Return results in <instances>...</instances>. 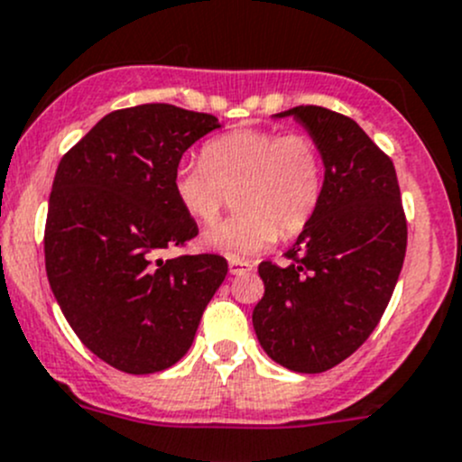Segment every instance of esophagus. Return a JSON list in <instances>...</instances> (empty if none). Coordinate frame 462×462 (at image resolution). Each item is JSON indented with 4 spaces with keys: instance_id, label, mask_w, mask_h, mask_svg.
Returning a JSON list of instances; mask_svg holds the SVG:
<instances>
[{
    "instance_id": "34e87169",
    "label": "esophagus",
    "mask_w": 462,
    "mask_h": 462,
    "mask_svg": "<svg viewBox=\"0 0 462 462\" xmlns=\"http://www.w3.org/2000/svg\"><path fill=\"white\" fill-rule=\"evenodd\" d=\"M254 265L250 261H241V259H230V273L232 274H248L253 273Z\"/></svg>"
}]
</instances>
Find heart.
<instances>
[{"mask_svg": "<svg viewBox=\"0 0 462 462\" xmlns=\"http://www.w3.org/2000/svg\"><path fill=\"white\" fill-rule=\"evenodd\" d=\"M324 153L309 134L241 129L203 144L201 161L180 162L174 197L183 212L209 226L235 192L236 217L205 230V250L250 257L283 236L300 235L324 197Z\"/></svg>", "mask_w": 462, "mask_h": 462, "instance_id": "obj_1", "label": "heart"}]
</instances>
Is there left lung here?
Segmentation results:
<instances>
[{"instance_id": "left-lung-1", "label": "left lung", "mask_w": 462, "mask_h": 462, "mask_svg": "<svg viewBox=\"0 0 462 462\" xmlns=\"http://www.w3.org/2000/svg\"><path fill=\"white\" fill-rule=\"evenodd\" d=\"M295 116L324 153V197L286 253L261 261L259 344L277 365L321 374L366 342L389 304L407 253V218L391 158L348 116L306 105Z\"/></svg>"}]
</instances>
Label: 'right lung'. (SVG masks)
I'll use <instances>...</instances> for the list:
<instances>
[{"instance_id":"add662e5","label":"right lung","mask_w":462,"mask_h":462,"mask_svg":"<svg viewBox=\"0 0 462 462\" xmlns=\"http://www.w3.org/2000/svg\"><path fill=\"white\" fill-rule=\"evenodd\" d=\"M217 127L212 114L162 102L111 111L55 171L44 227L51 291L80 342L125 374L176 365L227 274L221 254L156 259L199 235L171 180Z\"/></svg>"}]
</instances>
